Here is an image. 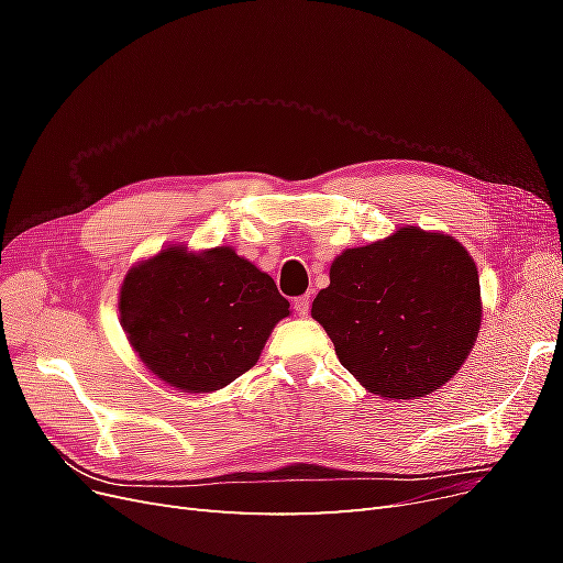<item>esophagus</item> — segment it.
Instances as JSON below:
<instances>
[{
  "label": "esophagus",
  "mask_w": 563,
  "mask_h": 563,
  "mask_svg": "<svg viewBox=\"0 0 563 563\" xmlns=\"http://www.w3.org/2000/svg\"><path fill=\"white\" fill-rule=\"evenodd\" d=\"M294 310L298 312V317H308L310 312V296H300L294 300Z\"/></svg>",
  "instance_id": "obj_1"
}]
</instances>
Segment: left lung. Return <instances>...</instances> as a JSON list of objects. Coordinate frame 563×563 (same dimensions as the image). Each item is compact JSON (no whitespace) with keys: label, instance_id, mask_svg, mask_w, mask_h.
<instances>
[{"label":"left lung","instance_id":"1","mask_svg":"<svg viewBox=\"0 0 563 563\" xmlns=\"http://www.w3.org/2000/svg\"><path fill=\"white\" fill-rule=\"evenodd\" d=\"M312 302L340 364L373 395L416 399L446 385L482 327L479 275L453 236L406 225L331 263Z\"/></svg>","mask_w":563,"mask_h":563}]
</instances>
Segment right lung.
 Here are the masks:
<instances>
[{"label":"right lung","instance_id":"1","mask_svg":"<svg viewBox=\"0 0 563 563\" xmlns=\"http://www.w3.org/2000/svg\"><path fill=\"white\" fill-rule=\"evenodd\" d=\"M122 329L157 378L192 395L230 385L251 366L288 300L230 246H166L133 265L119 288Z\"/></svg>","mask_w":563,"mask_h":563}]
</instances>
